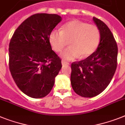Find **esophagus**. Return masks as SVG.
Listing matches in <instances>:
<instances>
[{
  "label": "esophagus",
  "instance_id": "1",
  "mask_svg": "<svg viewBox=\"0 0 125 125\" xmlns=\"http://www.w3.org/2000/svg\"><path fill=\"white\" fill-rule=\"evenodd\" d=\"M62 64L64 66V65H68V64H70V63H69L68 62L66 61L62 60Z\"/></svg>",
  "mask_w": 125,
  "mask_h": 125
}]
</instances>
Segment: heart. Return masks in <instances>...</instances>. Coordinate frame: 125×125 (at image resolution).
<instances>
[{
	"label": "heart",
	"instance_id": "heart-1",
	"mask_svg": "<svg viewBox=\"0 0 125 125\" xmlns=\"http://www.w3.org/2000/svg\"><path fill=\"white\" fill-rule=\"evenodd\" d=\"M100 39L97 26L77 20L65 23L61 31L53 30L49 35L50 45L56 52L63 50L68 42L70 47L61 53L62 57L66 60L90 56L97 48Z\"/></svg>",
	"mask_w": 125,
	"mask_h": 125
}]
</instances>
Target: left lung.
I'll use <instances>...</instances> for the list:
<instances>
[{
	"mask_svg": "<svg viewBox=\"0 0 125 125\" xmlns=\"http://www.w3.org/2000/svg\"><path fill=\"white\" fill-rule=\"evenodd\" d=\"M100 33L97 49L88 57L72 64L71 83L77 94L91 98L103 92L111 82L117 64V45L105 23L93 17Z\"/></svg>",
	"mask_w": 125,
	"mask_h": 125,
	"instance_id": "obj_1",
	"label": "left lung"
}]
</instances>
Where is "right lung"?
Segmentation results:
<instances>
[{
  "instance_id": "right-lung-1",
  "label": "right lung",
  "mask_w": 125,
  "mask_h": 125,
  "mask_svg": "<svg viewBox=\"0 0 125 125\" xmlns=\"http://www.w3.org/2000/svg\"><path fill=\"white\" fill-rule=\"evenodd\" d=\"M61 17L37 13L14 31L9 45V68L18 88L34 98L46 96L62 68L61 59L52 50L49 35Z\"/></svg>"
}]
</instances>
